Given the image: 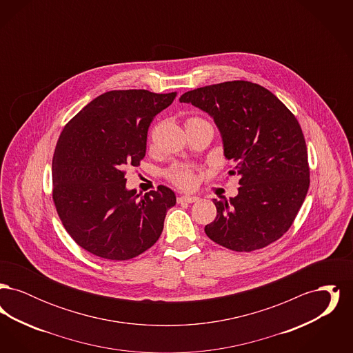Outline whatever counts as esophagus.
Masks as SVG:
<instances>
[{"instance_id":"obj_1","label":"esophagus","mask_w":353,"mask_h":353,"mask_svg":"<svg viewBox=\"0 0 353 353\" xmlns=\"http://www.w3.org/2000/svg\"><path fill=\"white\" fill-rule=\"evenodd\" d=\"M196 201H199V197H196V196H180V197H177V202L179 203H183V202L192 203V202Z\"/></svg>"}]
</instances>
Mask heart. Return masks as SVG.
Wrapping results in <instances>:
<instances>
[{"label":"heart","instance_id":"b5f03b06","mask_svg":"<svg viewBox=\"0 0 353 353\" xmlns=\"http://www.w3.org/2000/svg\"><path fill=\"white\" fill-rule=\"evenodd\" d=\"M202 119L190 118L188 121H199ZM167 177L169 181L181 189H192L196 183V169L188 164H173L167 170Z\"/></svg>","mask_w":353,"mask_h":353}]
</instances>
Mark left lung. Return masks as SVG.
Segmentation results:
<instances>
[{
    "instance_id": "left-lung-1",
    "label": "left lung",
    "mask_w": 353,
    "mask_h": 353,
    "mask_svg": "<svg viewBox=\"0 0 353 353\" xmlns=\"http://www.w3.org/2000/svg\"><path fill=\"white\" fill-rule=\"evenodd\" d=\"M181 103L208 112L219 127L229 174L239 176L238 194L213 200L217 217L206 235L234 252H254L291 228L310 186L302 128L268 88L248 81L188 91Z\"/></svg>"
}]
</instances>
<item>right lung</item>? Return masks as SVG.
Masks as SVG:
<instances>
[{"instance_id": "add662e5", "label": "right lung", "mask_w": 353, "mask_h": 353, "mask_svg": "<svg viewBox=\"0 0 353 353\" xmlns=\"http://www.w3.org/2000/svg\"><path fill=\"white\" fill-rule=\"evenodd\" d=\"M177 92L114 90L90 101L65 125L52 157V201L66 232L85 252L127 261L148 250L176 205L159 185L144 196L125 188L127 165L147 151L153 118Z\"/></svg>"}]
</instances>
